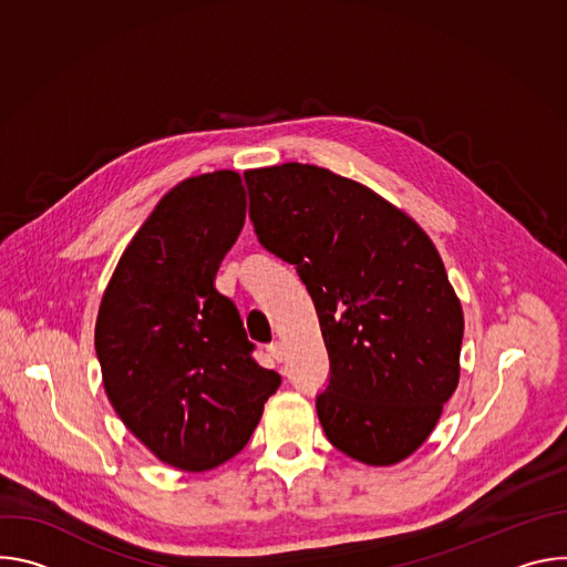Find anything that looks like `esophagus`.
Here are the masks:
<instances>
[{"mask_svg": "<svg viewBox=\"0 0 567 567\" xmlns=\"http://www.w3.org/2000/svg\"><path fill=\"white\" fill-rule=\"evenodd\" d=\"M267 352H269V357H271L274 361H278V363L285 359V348H282V343H278V341L271 343V346L267 348Z\"/></svg>", "mask_w": 567, "mask_h": 567, "instance_id": "1", "label": "esophagus"}]
</instances>
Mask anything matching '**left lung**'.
<instances>
[{
  "label": "left lung",
  "instance_id": "obj_1",
  "mask_svg": "<svg viewBox=\"0 0 567 567\" xmlns=\"http://www.w3.org/2000/svg\"><path fill=\"white\" fill-rule=\"evenodd\" d=\"M260 245L305 282L330 357L316 399L328 440L392 466L433 433L460 381L464 313L411 217L368 186L309 164L245 173Z\"/></svg>",
  "mask_w": 567,
  "mask_h": 567
}]
</instances>
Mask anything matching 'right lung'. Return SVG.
Returning <instances> with one entry per match:
<instances>
[{
	"instance_id": "1",
	"label": "right lung",
	"mask_w": 567,
	"mask_h": 567,
	"mask_svg": "<svg viewBox=\"0 0 567 567\" xmlns=\"http://www.w3.org/2000/svg\"><path fill=\"white\" fill-rule=\"evenodd\" d=\"M235 171L168 190L125 247L101 300L96 354L127 431L179 471H210L251 440L280 374L251 359L230 298L215 289L245 226Z\"/></svg>"
}]
</instances>
